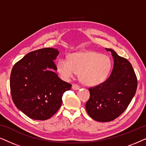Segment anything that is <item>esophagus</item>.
<instances>
[{
    "mask_svg": "<svg viewBox=\"0 0 146 146\" xmlns=\"http://www.w3.org/2000/svg\"><path fill=\"white\" fill-rule=\"evenodd\" d=\"M72 88L73 90H78L80 89V86L78 84H72Z\"/></svg>",
    "mask_w": 146,
    "mask_h": 146,
    "instance_id": "1",
    "label": "esophagus"
}]
</instances>
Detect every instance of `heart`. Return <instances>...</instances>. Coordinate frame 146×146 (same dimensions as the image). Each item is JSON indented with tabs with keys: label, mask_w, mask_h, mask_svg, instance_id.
<instances>
[{
	"label": "heart",
	"mask_w": 146,
	"mask_h": 146,
	"mask_svg": "<svg viewBox=\"0 0 146 146\" xmlns=\"http://www.w3.org/2000/svg\"><path fill=\"white\" fill-rule=\"evenodd\" d=\"M56 67L65 80H68L79 73L80 80L84 84L98 86L104 82L108 78L111 62L106 55L86 51L71 54L69 59L60 58Z\"/></svg>",
	"instance_id": "b5f03b06"
}]
</instances>
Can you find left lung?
I'll return each mask as SVG.
<instances>
[{
  "instance_id": "8db88e82",
  "label": "left lung",
  "mask_w": 146,
  "mask_h": 146,
  "mask_svg": "<svg viewBox=\"0 0 146 146\" xmlns=\"http://www.w3.org/2000/svg\"><path fill=\"white\" fill-rule=\"evenodd\" d=\"M113 67L104 82L89 88L90 96L86 110L92 118L100 122L112 121L128 106L136 92L137 81L130 62L112 49Z\"/></svg>"
}]
</instances>
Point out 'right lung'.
I'll list each match as a JSON object with an SVG mask.
<instances>
[{
	"mask_svg": "<svg viewBox=\"0 0 146 146\" xmlns=\"http://www.w3.org/2000/svg\"><path fill=\"white\" fill-rule=\"evenodd\" d=\"M59 52L45 48L31 52L14 66L10 87L16 107L30 118L46 120L58 110L62 96L71 88L55 72Z\"/></svg>",
	"mask_w": 146,
	"mask_h": 146,
	"instance_id": "1",
	"label": "right lung"
}]
</instances>
